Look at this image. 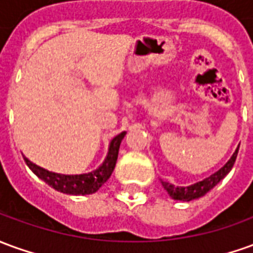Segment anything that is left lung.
I'll return each mask as SVG.
<instances>
[{
    "mask_svg": "<svg viewBox=\"0 0 253 253\" xmlns=\"http://www.w3.org/2000/svg\"><path fill=\"white\" fill-rule=\"evenodd\" d=\"M237 153L238 148L237 151L233 153V156L230 157V160H229L222 169H219V171H216V172L212 174L211 176H208V178H206V179H203V181L200 182H197V183H194V185H190V186L183 188V186H174V185H171L169 182L163 181H162V185H163V188L167 190V193L171 196V199H174V200L192 201L194 200V199H200V197H203L207 192H210L213 186H216L219 182L222 181V179L230 172V169H233L234 162H236V159H237Z\"/></svg>",
    "mask_w": 253,
    "mask_h": 253,
    "instance_id": "left-lung-1",
    "label": "left lung"
}]
</instances>
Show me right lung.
Segmentation results:
<instances>
[{"mask_svg": "<svg viewBox=\"0 0 253 253\" xmlns=\"http://www.w3.org/2000/svg\"><path fill=\"white\" fill-rule=\"evenodd\" d=\"M126 131L121 132L111 141L109 145L108 156L105 159V162L94 171H91L89 174H81V175H63V174H56L50 172L46 169H41L34 163H31L28 159L24 157V162L31 169L35 175L41 178L42 181H45L47 185H50L53 189H56L57 192L67 194H91L96 193L98 189L101 188L105 182L108 181V178L112 174L115 169V164L118 160V153H119V146Z\"/></svg>", "mask_w": 253, "mask_h": 253, "instance_id": "add662e5", "label": "right lung"}]
</instances>
